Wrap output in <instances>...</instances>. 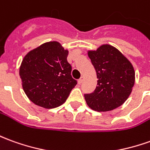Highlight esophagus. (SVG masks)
I'll use <instances>...</instances> for the list:
<instances>
[{"label": "esophagus", "instance_id": "esophagus-1", "mask_svg": "<svg viewBox=\"0 0 150 150\" xmlns=\"http://www.w3.org/2000/svg\"><path fill=\"white\" fill-rule=\"evenodd\" d=\"M83 81V77H81V78L79 79L78 80V83H81Z\"/></svg>", "mask_w": 150, "mask_h": 150}]
</instances>
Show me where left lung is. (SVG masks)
<instances>
[{"label": "left lung", "instance_id": "1", "mask_svg": "<svg viewBox=\"0 0 150 150\" xmlns=\"http://www.w3.org/2000/svg\"><path fill=\"white\" fill-rule=\"evenodd\" d=\"M88 57L96 70L97 84L92 93L84 94L86 102L96 111H110L122 105L135 83L132 63L117 49L103 45Z\"/></svg>", "mask_w": 150, "mask_h": 150}]
</instances>
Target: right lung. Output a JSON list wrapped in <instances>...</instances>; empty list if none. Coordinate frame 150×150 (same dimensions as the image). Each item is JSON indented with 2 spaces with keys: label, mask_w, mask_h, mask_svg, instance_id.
I'll return each instance as SVG.
<instances>
[{
  "label": "right lung",
  "mask_w": 150,
  "mask_h": 150,
  "mask_svg": "<svg viewBox=\"0 0 150 150\" xmlns=\"http://www.w3.org/2000/svg\"><path fill=\"white\" fill-rule=\"evenodd\" d=\"M68 50L51 41L31 50L22 62L19 75L23 88L39 106L53 109L64 103L77 81L72 78Z\"/></svg>",
  "instance_id": "right-lung-1"
}]
</instances>
